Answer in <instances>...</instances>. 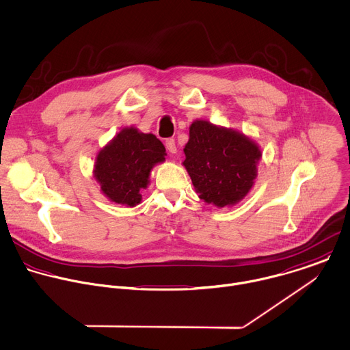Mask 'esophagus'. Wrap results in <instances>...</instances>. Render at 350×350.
<instances>
[{
	"instance_id": "obj_1",
	"label": "esophagus",
	"mask_w": 350,
	"mask_h": 350,
	"mask_svg": "<svg viewBox=\"0 0 350 350\" xmlns=\"http://www.w3.org/2000/svg\"><path fill=\"white\" fill-rule=\"evenodd\" d=\"M165 148H167V150L170 152V153H176V145H175V139L174 138H168L167 141H165Z\"/></svg>"
}]
</instances>
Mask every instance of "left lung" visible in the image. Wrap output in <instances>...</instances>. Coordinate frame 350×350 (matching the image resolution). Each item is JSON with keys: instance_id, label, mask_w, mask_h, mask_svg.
Masks as SVG:
<instances>
[{"instance_id": "8db88e82", "label": "left lung", "mask_w": 350, "mask_h": 350, "mask_svg": "<svg viewBox=\"0 0 350 350\" xmlns=\"http://www.w3.org/2000/svg\"><path fill=\"white\" fill-rule=\"evenodd\" d=\"M183 150V165L205 202L234 205L252 189L261 152L243 134L196 120Z\"/></svg>"}]
</instances>
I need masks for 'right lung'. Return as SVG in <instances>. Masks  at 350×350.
I'll list each match as a JSON object with an SVG mask.
<instances>
[{"instance_id": "add662e5", "label": "right lung", "mask_w": 350, "mask_h": 350, "mask_svg": "<svg viewBox=\"0 0 350 350\" xmlns=\"http://www.w3.org/2000/svg\"><path fill=\"white\" fill-rule=\"evenodd\" d=\"M165 156V148L156 135L124 129L100 150L94 178L111 201L135 206L142 200L139 190L148 186L152 167Z\"/></svg>"}]
</instances>
